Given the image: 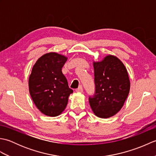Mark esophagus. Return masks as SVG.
<instances>
[{
	"label": "esophagus",
	"instance_id": "obj_1",
	"mask_svg": "<svg viewBox=\"0 0 156 156\" xmlns=\"http://www.w3.org/2000/svg\"><path fill=\"white\" fill-rule=\"evenodd\" d=\"M76 91L78 92H83V88H82L81 86H80V87H79L77 89H76Z\"/></svg>",
	"mask_w": 156,
	"mask_h": 156
}]
</instances>
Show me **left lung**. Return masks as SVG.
<instances>
[{
	"mask_svg": "<svg viewBox=\"0 0 156 156\" xmlns=\"http://www.w3.org/2000/svg\"><path fill=\"white\" fill-rule=\"evenodd\" d=\"M93 66L95 91L89 97V103L97 117H111L121 110L129 94L127 71L120 59L111 55Z\"/></svg>",
	"mask_w": 156,
	"mask_h": 156,
	"instance_id": "8db88e82",
	"label": "left lung"
}]
</instances>
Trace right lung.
Wrapping results in <instances>:
<instances>
[{"mask_svg":"<svg viewBox=\"0 0 156 156\" xmlns=\"http://www.w3.org/2000/svg\"><path fill=\"white\" fill-rule=\"evenodd\" d=\"M67 58L54 52L44 55L36 62L29 79V93L36 107L49 117L60 115L73 92L62 68Z\"/></svg>","mask_w":156,"mask_h":156,"instance_id":"1","label":"right lung"}]
</instances>
